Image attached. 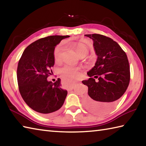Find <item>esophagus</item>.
I'll return each mask as SVG.
<instances>
[{"label": "esophagus", "mask_w": 146, "mask_h": 146, "mask_svg": "<svg viewBox=\"0 0 146 146\" xmlns=\"http://www.w3.org/2000/svg\"><path fill=\"white\" fill-rule=\"evenodd\" d=\"M74 86H75V85H74V84L71 85L69 87H68V90H73V88H74Z\"/></svg>", "instance_id": "1"}]
</instances>
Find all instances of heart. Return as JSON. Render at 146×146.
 Masks as SVG:
<instances>
[{"mask_svg":"<svg viewBox=\"0 0 146 146\" xmlns=\"http://www.w3.org/2000/svg\"><path fill=\"white\" fill-rule=\"evenodd\" d=\"M73 46L75 47L76 52L78 54V56L85 52H88L87 48L84 45L76 44L73 45ZM62 51V45L61 44L57 45L54 52V59H55L56 61H59L61 58ZM60 73H61L63 83L65 85H66L67 86H68V85H70L71 84V82L74 80L76 79L77 76H78V68L71 66H66L60 71Z\"/></svg>","mask_w":146,"mask_h":146,"instance_id":"obj_1","label":"heart"}]
</instances>
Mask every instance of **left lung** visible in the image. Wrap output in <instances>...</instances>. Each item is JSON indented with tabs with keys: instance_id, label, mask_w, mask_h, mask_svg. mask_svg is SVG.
Masks as SVG:
<instances>
[{
	"instance_id": "left-lung-1",
	"label": "left lung",
	"mask_w": 146,
	"mask_h": 146,
	"mask_svg": "<svg viewBox=\"0 0 146 146\" xmlns=\"http://www.w3.org/2000/svg\"><path fill=\"white\" fill-rule=\"evenodd\" d=\"M85 36L93 40L98 58L95 66L87 72L90 78L82 81L88 87L84 104L93 113H106L127 89L130 78L129 62L126 53L113 39L99 34ZM95 78L99 81L96 82Z\"/></svg>"
}]
</instances>
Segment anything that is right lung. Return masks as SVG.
Masks as SVG:
<instances>
[{"instance_id":"right-lung-1","label":"right lung","mask_w":146,"mask_h":146,"mask_svg":"<svg viewBox=\"0 0 146 146\" xmlns=\"http://www.w3.org/2000/svg\"><path fill=\"white\" fill-rule=\"evenodd\" d=\"M68 37L52 35L37 40L25 48L18 62L19 92L28 106L42 115L59 110L66 98L68 92L61 88V80L52 84L47 78L52 73L55 47Z\"/></svg>"}]
</instances>
